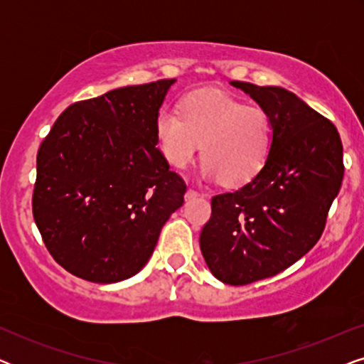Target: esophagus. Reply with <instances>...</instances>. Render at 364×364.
Wrapping results in <instances>:
<instances>
[{"label": "esophagus", "mask_w": 364, "mask_h": 364, "mask_svg": "<svg viewBox=\"0 0 364 364\" xmlns=\"http://www.w3.org/2000/svg\"><path fill=\"white\" fill-rule=\"evenodd\" d=\"M198 196H200V192L196 191V188H188V191L186 192V198H187V200H191V198L198 197Z\"/></svg>", "instance_id": "1"}]
</instances>
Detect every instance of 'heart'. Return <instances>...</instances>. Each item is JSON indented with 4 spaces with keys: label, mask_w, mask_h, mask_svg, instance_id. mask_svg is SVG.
<instances>
[{
    "label": "heart",
    "mask_w": 364,
    "mask_h": 364,
    "mask_svg": "<svg viewBox=\"0 0 364 364\" xmlns=\"http://www.w3.org/2000/svg\"><path fill=\"white\" fill-rule=\"evenodd\" d=\"M156 137L172 167H187L202 147L203 176L235 187L253 181L265 167L272 119L257 104L220 91H198L183 99L181 112L172 107L159 112Z\"/></svg>",
    "instance_id": "obj_1"
}]
</instances>
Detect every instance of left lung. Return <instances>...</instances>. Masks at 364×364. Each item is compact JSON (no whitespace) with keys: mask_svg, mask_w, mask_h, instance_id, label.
Wrapping results in <instances>:
<instances>
[{"mask_svg":"<svg viewBox=\"0 0 364 364\" xmlns=\"http://www.w3.org/2000/svg\"><path fill=\"white\" fill-rule=\"evenodd\" d=\"M272 119V149L262 172L212 198L200 250L213 277L248 285L288 268L320 240L341 187L343 146L335 124L277 86L232 81Z\"/></svg>","mask_w":364,"mask_h":364,"instance_id":"left-lung-1","label":"left lung"}]
</instances>
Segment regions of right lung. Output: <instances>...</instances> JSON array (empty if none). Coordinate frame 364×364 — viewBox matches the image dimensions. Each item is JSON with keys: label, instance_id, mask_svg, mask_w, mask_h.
Here are the masks:
<instances>
[{"label": "right lung", "instance_id": "obj_1", "mask_svg": "<svg viewBox=\"0 0 364 364\" xmlns=\"http://www.w3.org/2000/svg\"><path fill=\"white\" fill-rule=\"evenodd\" d=\"M176 79L114 89L69 106L36 157L33 217L54 260L94 283L131 278L182 207L183 178L156 147Z\"/></svg>", "mask_w": 364, "mask_h": 364}]
</instances>
